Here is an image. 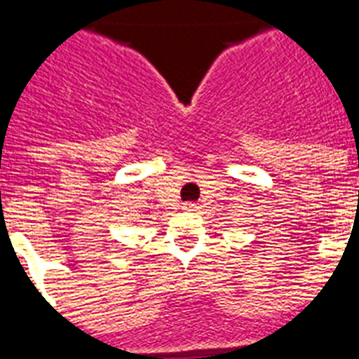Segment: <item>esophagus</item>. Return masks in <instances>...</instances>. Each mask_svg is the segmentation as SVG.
<instances>
[{"mask_svg":"<svg viewBox=\"0 0 359 359\" xmlns=\"http://www.w3.org/2000/svg\"><path fill=\"white\" fill-rule=\"evenodd\" d=\"M186 210V212H197L198 206L195 203H184V206H182Z\"/></svg>","mask_w":359,"mask_h":359,"instance_id":"34e87169","label":"esophagus"}]
</instances>
